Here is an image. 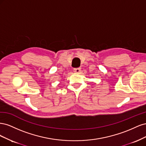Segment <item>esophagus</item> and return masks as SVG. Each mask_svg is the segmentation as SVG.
Masks as SVG:
<instances>
[{"mask_svg": "<svg viewBox=\"0 0 146 146\" xmlns=\"http://www.w3.org/2000/svg\"><path fill=\"white\" fill-rule=\"evenodd\" d=\"M74 72H76V73H79L81 72V69L80 68H75L74 69Z\"/></svg>", "mask_w": 146, "mask_h": 146, "instance_id": "esophagus-1", "label": "esophagus"}]
</instances>
